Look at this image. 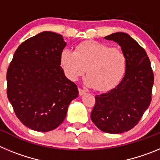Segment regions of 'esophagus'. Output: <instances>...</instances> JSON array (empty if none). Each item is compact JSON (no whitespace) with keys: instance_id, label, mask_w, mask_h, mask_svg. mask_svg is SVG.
Instances as JSON below:
<instances>
[{"instance_id":"1","label":"esophagus","mask_w":160,"mask_h":160,"mask_svg":"<svg viewBox=\"0 0 160 160\" xmlns=\"http://www.w3.org/2000/svg\"><path fill=\"white\" fill-rule=\"evenodd\" d=\"M78 92H79V95H80V96H82L83 94H86V91H85L84 90H82V89H81V88L78 89Z\"/></svg>"}]
</instances>
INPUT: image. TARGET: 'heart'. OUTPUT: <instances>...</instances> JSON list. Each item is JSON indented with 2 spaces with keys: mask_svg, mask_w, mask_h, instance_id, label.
I'll return each instance as SVG.
<instances>
[{
  "mask_svg": "<svg viewBox=\"0 0 160 160\" xmlns=\"http://www.w3.org/2000/svg\"><path fill=\"white\" fill-rule=\"evenodd\" d=\"M60 61L70 80L77 81L86 72L85 85L99 91L114 87L123 77L127 68L126 57L122 51L98 42H82L74 52L63 49Z\"/></svg>",
  "mask_w": 160,
  "mask_h": 160,
  "instance_id": "heart-1",
  "label": "heart"
}]
</instances>
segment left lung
Here are the masks:
<instances>
[{"instance_id": "obj_1", "label": "left lung", "mask_w": 160, "mask_h": 160, "mask_svg": "<svg viewBox=\"0 0 160 160\" xmlns=\"http://www.w3.org/2000/svg\"><path fill=\"white\" fill-rule=\"evenodd\" d=\"M104 38L119 45L127 68L116 87L95 96L90 118L103 132L120 134L132 129L149 107L154 74L146 51L130 35L118 32Z\"/></svg>"}]
</instances>
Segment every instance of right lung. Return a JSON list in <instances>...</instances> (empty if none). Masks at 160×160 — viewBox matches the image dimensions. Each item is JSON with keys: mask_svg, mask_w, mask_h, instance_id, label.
I'll list each match as a JSON object with an SVG mask.
<instances>
[{"mask_svg": "<svg viewBox=\"0 0 160 160\" xmlns=\"http://www.w3.org/2000/svg\"><path fill=\"white\" fill-rule=\"evenodd\" d=\"M66 42L44 31L18 46L7 70V96L20 121L37 131H52L64 121L78 96L76 84L60 66Z\"/></svg>", "mask_w": 160, "mask_h": 160, "instance_id": "add662e5", "label": "right lung"}]
</instances>
